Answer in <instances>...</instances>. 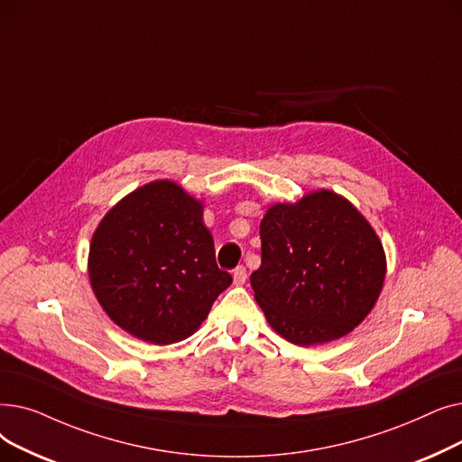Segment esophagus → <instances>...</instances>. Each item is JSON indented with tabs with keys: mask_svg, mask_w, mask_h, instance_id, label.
I'll list each match as a JSON object with an SVG mask.
<instances>
[{
	"mask_svg": "<svg viewBox=\"0 0 462 462\" xmlns=\"http://www.w3.org/2000/svg\"><path fill=\"white\" fill-rule=\"evenodd\" d=\"M246 269L240 265V267H236L235 271H233V282H235V285H243L245 282H246Z\"/></svg>",
	"mask_w": 462,
	"mask_h": 462,
	"instance_id": "1",
	"label": "esophagus"
}]
</instances>
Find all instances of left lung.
<instances>
[{
	"label": "left lung",
	"mask_w": 462,
	"mask_h": 462,
	"mask_svg": "<svg viewBox=\"0 0 462 462\" xmlns=\"http://www.w3.org/2000/svg\"><path fill=\"white\" fill-rule=\"evenodd\" d=\"M261 267L250 282L274 331L299 346L337 340L374 309L385 254L365 216L319 189L263 216Z\"/></svg>",
	"instance_id": "1"
}]
</instances>
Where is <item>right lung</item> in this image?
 Segmentation results:
<instances>
[{
	"instance_id": "1",
	"label": "right lung",
	"mask_w": 462,
	"mask_h": 462,
	"mask_svg": "<svg viewBox=\"0 0 462 462\" xmlns=\"http://www.w3.org/2000/svg\"><path fill=\"white\" fill-rule=\"evenodd\" d=\"M88 274L108 318L162 346L191 337L233 282L216 265L201 201L171 180L137 188L105 214Z\"/></svg>"
}]
</instances>
